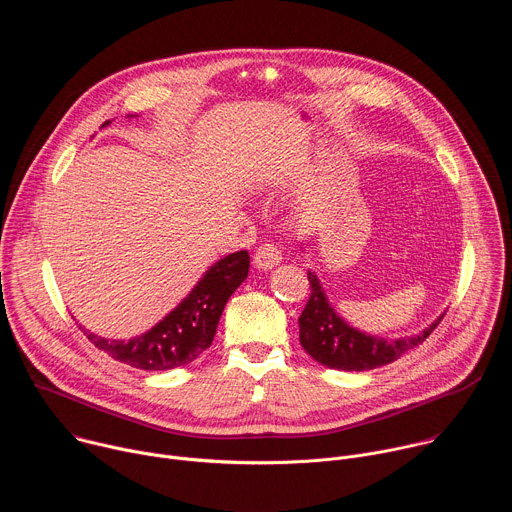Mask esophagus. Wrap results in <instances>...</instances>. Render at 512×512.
<instances>
[{"instance_id": "esophagus-1", "label": "esophagus", "mask_w": 512, "mask_h": 512, "mask_svg": "<svg viewBox=\"0 0 512 512\" xmlns=\"http://www.w3.org/2000/svg\"><path fill=\"white\" fill-rule=\"evenodd\" d=\"M253 263H255V267L261 269V271L273 269L275 265L281 263V251H279V247L273 245V243L261 245V247L257 249L255 257H253Z\"/></svg>"}]
</instances>
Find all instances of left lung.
Instances as JSON below:
<instances>
[{
    "label": "left lung",
    "instance_id": "left-lung-1",
    "mask_svg": "<svg viewBox=\"0 0 512 512\" xmlns=\"http://www.w3.org/2000/svg\"><path fill=\"white\" fill-rule=\"evenodd\" d=\"M308 281L312 294L298 320L300 342L314 360L328 369L360 373L383 367V364H389L407 350L419 346L444 318L442 314L415 336L385 340L348 326L328 302L326 291L316 273L308 271Z\"/></svg>",
    "mask_w": 512,
    "mask_h": 512
}]
</instances>
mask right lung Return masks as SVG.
<instances>
[{"label":"right lung","mask_w":512,"mask_h":512,"mask_svg":"<svg viewBox=\"0 0 512 512\" xmlns=\"http://www.w3.org/2000/svg\"><path fill=\"white\" fill-rule=\"evenodd\" d=\"M109 123L105 121L103 127ZM247 275L249 253L237 251L210 265L190 294L148 332L129 340H109L83 326L81 330L99 350L133 369L168 371L184 367L212 344L229 298Z\"/></svg>","instance_id":"obj_1"}]
</instances>
